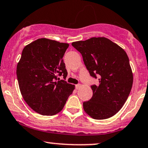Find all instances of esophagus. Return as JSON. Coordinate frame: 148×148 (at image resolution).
Masks as SVG:
<instances>
[{"mask_svg":"<svg viewBox=\"0 0 148 148\" xmlns=\"http://www.w3.org/2000/svg\"><path fill=\"white\" fill-rule=\"evenodd\" d=\"M81 85L80 84L76 85V90H79V89L81 88Z\"/></svg>","mask_w":148,"mask_h":148,"instance_id":"esophagus-1","label":"esophagus"}]
</instances>
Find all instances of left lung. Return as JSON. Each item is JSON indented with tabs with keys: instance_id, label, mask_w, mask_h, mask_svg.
Returning a JSON list of instances; mask_svg holds the SVG:
<instances>
[{
	"instance_id": "1",
	"label": "left lung",
	"mask_w": 148,
	"mask_h": 148,
	"mask_svg": "<svg viewBox=\"0 0 148 148\" xmlns=\"http://www.w3.org/2000/svg\"><path fill=\"white\" fill-rule=\"evenodd\" d=\"M72 45L81 53L92 77L99 84L91 88L93 96L83 102V109L97 120L113 116L122 108L130 93L133 74L124 49L105 37H93Z\"/></svg>"
}]
</instances>
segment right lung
Segmentation results:
<instances>
[{
    "label": "right lung",
    "mask_w": 148,
    "mask_h": 148,
    "mask_svg": "<svg viewBox=\"0 0 148 148\" xmlns=\"http://www.w3.org/2000/svg\"><path fill=\"white\" fill-rule=\"evenodd\" d=\"M68 43L39 38L24 47L16 75L22 97L34 111L52 116L63 110L74 85L60 80L67 72L63 57Z\"/></svg>",
    "instance_id": "add662e5"
}]
</instances>
